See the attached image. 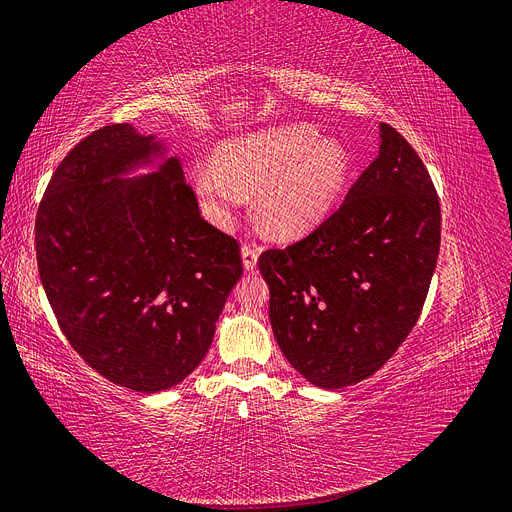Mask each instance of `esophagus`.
<instances>
[{"label":"esophagus","mask_w":512,"mask_h":512,"mask_svg":"<svg viewBox=\"0 0 512 512\" xmlns=\"http://www.w3.org/2000/svg\"><path fill=\"white\" fill-rule=\"evenodd\" d=\"M257 257H259V246L255 242H244L242 244V266L244 270L253 272L257 266Z\"/></svg>","instance_id":"esophagus-1"}]
</instances>
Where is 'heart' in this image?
<instances>
[{
    "label": "heart",
    "instance_id": "obj_1",
    "mask_svg": "<svg viewBox=\"0 0 512 512\" xmlns=\"http://www.w3.org/2000/svg\"><path fill=\"white\" fill-rule=\"evenodd\" d=\"M213 168L194 175L208 215L225 221L242 192H255L261 225L291 238L329 215L348 183L350 154L314 126L287 124L221 143Z\"/></svg>",
    "mask_w": 512,
    "mask_h": 512
}]
</instances>
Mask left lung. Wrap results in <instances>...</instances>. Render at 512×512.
<instances>
[{"instance_id":"left-lung-1","label":"left lung","mask_w":512,"mask_h":512,"mask_svg":"<svg viewBox=\"0 0 512 512\" xmlns=\"http://www.w3.org/2000/svg\"><path fill=\"white\" fill-rule=\"evenodd\" d=\"M380 154L342 206L259 270L287 361L320 388L367 380L422 314L441 246V204L428 170L386 122Z\"/></svg>"}]
</instances>
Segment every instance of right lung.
Returning a JSON list of instances; mask_svg holds the SVG:
<instances>
[{"mask_svg":"<svg viewBox=\"0 0 512 512\" xmlns=\"http://www.w3.org/2000/svg\"><path fill=\"white\" fill-rule=\"evenodd\" d=\"M156 151L130 124L90 132L35 215L37 270L67 342L105 380L147 394L202 363L242 276L238 240L202 219L177 158L116 179Z\"/></svg>","mask_w":512,"mask_h":512,"instance_id":"right-lung-1","label":"right lung"}]
</instances>
